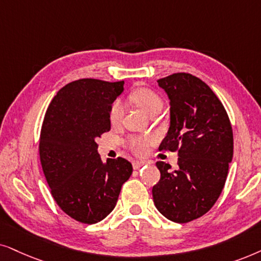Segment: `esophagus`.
Here are the masks:
<instances>
[{
  "label": "esophagus",
  "instance_id": "esophagus-1",
  "mask_svg": "<svg viewBox=\"0 0 261 261\" xmlns=\"http://www.w3.org/2000/svg\"><path fill=\"white\" fill-rule=\"evenodd\" d=\"M144 165H145L144 161H134V162H133L134 169H140L141 167H143Z\"/></svg>",
  "mask_w": 261,
  "mask_h": 261
}]
</instances>
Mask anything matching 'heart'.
<instances>
[{
    "mask_svg": "<svg viewBox=\"0 0 261 261\" xmlns=\"http://www.w3.org/2000/svg\"><path fill=\"white\" fill-rule=\"evenodd\" d=\"M130 99L135 105H137L140 109L147 113L148 116L155 111H160L162 107V100L160 98L158 93H155L152 89L145 88V87H141V88H136L131 92ZM121 114H123V107H121L120 102L116 101L111 107L110 110V120L112 124L119 123ZM131 148L137 154H142L144 152L145 148H147V142L143 140H134L131 142Z\"/></svg>",
    "mask_w": 261,
    "mask_h": 261,
    "instance_id": "obj_1",
    "label": "heart"
}]
</instances>
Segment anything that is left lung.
<instances>
[{
	"label": "left lung",
	"instance_id": "8db88e82",
	"mask_svg": "<svg viewBox=\"0 0 261 261\" xmlns=\"http://www.w3.org/2000/svg\"><path fill=\"white\" fill-rule=\"evenodd\" d=\"M169 99V128L160 150H178V169L156 163L161 178L152 187L160 213L175 223L206 214L223 190L232 160V130L223 105L205 82L178 72L160 79Z\"/></svg>",
	"mask_w": 261,
	"mask_h": 261
}]
</instances>
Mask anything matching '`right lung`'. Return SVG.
Listing matches in <instances>:
<instances>
[{
    "mask_svg": "<svg viewBox=\"0 0 261 261\" xmlns=\"http://www.w3.org/2000/svg\"><path fill=\"white\" fill-rule=\"evenodd\" d=\"M123 90L124 81L77 80L58 90L45 114L39 142L44 175L58 206L81 223L102 221L133 174L123 158L103 162L95 142L111 130L110 110Z\"/></svg>",
    "mask_w": 261,
    "mask_h": 261,
    "instance_id": "1",
    "label": "right lung"
}]
</instances>
